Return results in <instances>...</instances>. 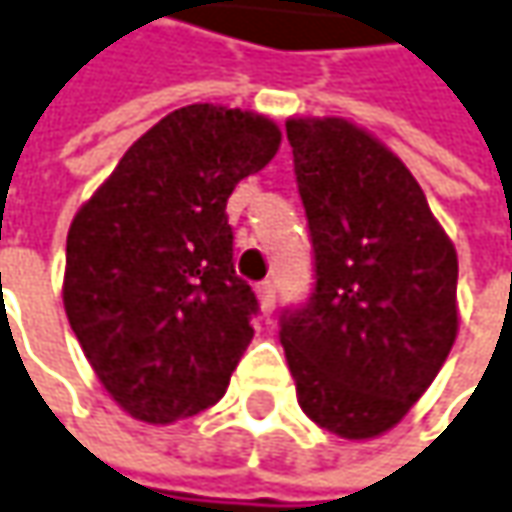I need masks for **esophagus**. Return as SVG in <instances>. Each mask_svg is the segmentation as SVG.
I'll return each mask as SVG.
<instances>
[{
    "label": "esophagus",
    "mask_w": 512,
    "mask_h": 512,
    "mask_svg": "<svg viewBox=\"0 0 512 512\" xmlns=\"http://www.w3.org/2000/svg\"><path fill=\"white\" fill-rule=\"evenodd\" d=\"M257 301H260V313L272 316V310H275V284L272 281L257 284Z\"/></svg>",
    "instance_id": "34e87169"
}]
</instances>
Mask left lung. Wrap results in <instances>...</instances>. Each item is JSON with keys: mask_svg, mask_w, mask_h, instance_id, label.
I'll list each match as a JSON object with an SVG mask.
<instances>
[{"mask_svg": "<svg viewBox=\"0 0 512 512\" xmlns=\"http://www.w3.org/2000/svg\"><path fill=\"white\" fill-rule=\"evenodd\" d=\"M316 252L313 301L281 345L298 406L321 429L371 440L414 406L458 339V252L423 188L347 118H286Z\"/></svg>", "mask_w": 512, "mask_h": 512, "instance_id": "1", "label": "left lung"}]
</instances>
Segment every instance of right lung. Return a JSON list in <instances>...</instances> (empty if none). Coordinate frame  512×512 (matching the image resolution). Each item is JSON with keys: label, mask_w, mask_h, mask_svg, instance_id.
<instances>
[{"label": "right lung", "mask_w": 512, "mask_h": 512, "mask_svg": "<svg viewBox=\"0 0 512 512\" xmlns=\"http://www.w3.org/2000/svg\"><path fill=\"white\" fill-rule=\"evenodd\" d=\"M281 147L272 118L191 104L153 124L77 208L63 307L106 394L167 426L214 406L255 330L226 202Z\"/></svg>", "instance_id": "obj_1"}]
</instances>
